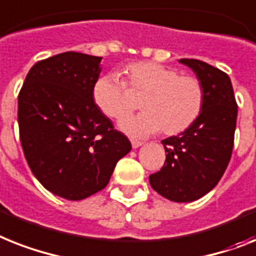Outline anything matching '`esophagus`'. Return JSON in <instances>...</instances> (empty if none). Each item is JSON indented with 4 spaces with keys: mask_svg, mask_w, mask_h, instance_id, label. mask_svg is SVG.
Segmentation results:
<instances>
[{
    "mask_svg": "<svg viewBox=\"0 0 256 256\" xmlns=\"http://www.w3.org/2000/svg\"><path fill=\"white\" fill-rule=\"evenodd\" d=\"M130 144H132L133 149H137V148H140L141 145H142L141 141H137V140H130Z\"/></svg>",
    "mask_w": 256,
    "mask_h": 256,
    "instance_id": "1",
    "label": "esophagus"
}]
</instances>
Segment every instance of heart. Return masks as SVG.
Returning a JSON list of instances; mask_svg holds the SVG:
<instances>
[{"mask_svg":"<svg viewBox=\"0 0 256 256\" xmlns=\"http://www.w3.org/2000/svg\"><path fill=\"white\" fill-rule=\"evenodd\" d=\"M124 74L130 92L144 95V112L128 116L119 128L130 137H146L162 130L172 136L186 130L199 118L204 90L198 78L179 76L172 68L138 61L126 66ZM92 100L104 115L122 119L132 108L126 86L116 74L99 77L92 86Z\"/></svg>","mask_w":256,"mask_h":256,"instance_id":"1","label":"heart"}]
</instances>
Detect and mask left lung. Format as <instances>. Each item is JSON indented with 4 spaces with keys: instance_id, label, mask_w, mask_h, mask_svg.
<instances>
[{
    "instance_id": "1",
    "label": "left lung",
    "mask_w": 256,
    "mask_h": 256,
    "mask_svg": "<svg viewBox=\"0 0 256 256\" xmlns=\"http://www.w3.org/2000/svg\"><path fill=\"white\" fill-rule=\"evenodd\" d=\"M204 90L199 118L178 136L162 140L166 161L149 176L154 191L176 202H190L212 191L229 164L238 107L229 76L196 58H180Z\"/></svg>"
}]
</instances>
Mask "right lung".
Segmentation results:
<instances>
[{
  "instance_id": "right-lung-1",
  "label": "right lung",
  "mask_w": 256,
  "mask_h": 256,
  "mask_svg": "<svg viewBox=\"0 0 256 256\" xmlns=\"http://www.w3.org/2000/svg\"><path fill=\"white\" fill-rule=\"evenodd\" d=\"M100 61L72 50L39 61L18 96L27 164L44 188L66 200L104 188L118 161L132 149L92 100Z\"/></svg>"
}]
</instances>
